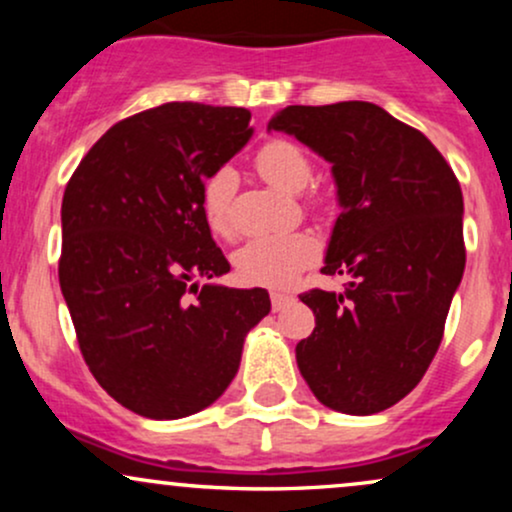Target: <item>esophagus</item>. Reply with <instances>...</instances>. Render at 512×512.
I'll use <instances>...</instances> for the list:
<instances>
[{
    "mask_svg": "<svg viewBox=\"0 0 512 512\" xmlns=\"http://www.w3.org/2000/svg\"><path fill=\"white\" fill-rule=\"evenodd\" d=\"M291 303H293L291 293L272 291V308H274V313H279V310H284L286 305H291Z\"/></svg>",
    "mask_w": 512,
    "mask_h": 512,
    "instance_id": "34e87169",
    "label": "esophagus"
}]
</instances>
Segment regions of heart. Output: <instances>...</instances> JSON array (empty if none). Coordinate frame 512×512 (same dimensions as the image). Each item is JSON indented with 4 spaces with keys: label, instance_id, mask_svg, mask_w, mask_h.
Listing matches in <instances>:
<instances>
[{
    "label": "heart",
    "instance_id": "1",
    "mask_svg": "<svg viewBox=\"0 0 512 512\" xmlns=\"http://www.w3.org/2000/svg\"><path fill=\"white\" fill-rule=\"evenodd\" d=\"M255 168L264 180L279 190H305L313 180L315 166L303 146L284 137L264 142L255 154ZM233 195H236V175L221 168L211 173L202 187L204 221L216 236H233ZM320 248L310 233H284V236L252 238L236 252V272L243 281L269 289H284L303 269L317 262Z\"/></svg>",
    "mask_w": 512,
    "mask_h": 512
}]
</instances>
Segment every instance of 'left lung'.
Wrapping results in <instances>:
<instances>
[{
	"label": "left lung",
	"mask_w": 512,
	"mask_h": 512,
	"mask_svg": "<svg viewBox=\"0 0 512 512\" xmlns=\"http://www.w3.org/2000/svg\"><path fill=\"white\" fill-rule=\"evenodd\" d=\"M332 163L342 214L322 274H349L342 293L301 301L315 330L298 342L305 383L325 407L378 414L431 366L464 260L462 190L416 127L380 105H289L269 122Z\"/></svg>",
	"instance_id": "1"
}]
</instances>
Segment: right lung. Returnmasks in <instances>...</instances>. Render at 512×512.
<instances>
[{
    "mask_svg": "<svg viewBox=\"0 0 512 512\" xmlns=\"http://www.w3.org/2000/svg\"><path fill=\"white\" fill-rule=\"evenodd\" d=\"M245 108L163 103L115 122L62 199L60 286L88 370L146 419H182L223 395L264 289L195 284L231 269L202 187L250 139Z\"/></svg>",
    "mask_w": 512,
    "mask_h": 512,
    "instance_id": "obj_1",
    "label": "right lung"
}]
</instances>
